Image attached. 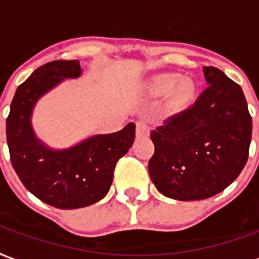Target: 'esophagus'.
Listing matches in <instances>:
<instances>
[{"instance_id": "obj_1", "label": "esophagus", "mask_w": 259, "mask_h": 259, "mask_svg": "<svg viewBox=\"0 0 259 259\" xmlns=\"http://www.w3.org/2000/svg\"><path fill=\"white\" fill-rule=\"evenodd\" d=\"M149 135V126L147 120L140 119L136 122V136L137 137H145Z\"/></svg>"}]
</instances>
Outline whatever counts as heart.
Wrapping results in <instances>:
<instances>
[{
    "label": "heart",
    "instance_id": "heart-1",
    "mask_svg": "<svg viewBox=\"0 0 259 259\" xmlns=\"http://www.w3.org/2000/svg\"><path fill=\"white\" fill-rule=\"evenodd\" d=\"M170 89L172 91H170L168 107L173 111L183 110L184 107H187L195 93V85L192 83V81L183 79L178 82V76L173 75V74L156 76L151 85V91L154 95H163Z\"/></svg>",
    "mask_w": 259,
    "mask_h": 259
}]
</instances>
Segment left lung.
<instances>
[{
    "instance_id": "1",
    "label": "left lung",
    "mask_w": 259,
    "mask_h": 259,
    "mask_svg": "<svg viewBox=\"0 0 259 259\" xmlns=\"http://www.w3.org/2000/svg\"><path fill=\"white\" fill-rule=\"evenodd\" d=\"M207 88L196 103L151 132L149 176L176 200H203L229 187L244 167L251 116L240 86L215 67H203Z\"/></svg>"
}]
</instances>
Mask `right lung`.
<instances>
[{"instance_id":"add662e5","label":"right lung","mask_w":259,"mask_h":259,"mask_svg":"<svg viewBox=\"0 0 259 259\" xmlns=\"http://www.w3.org/2000/svg\"><path fill=\"white\" fill-rule=\"evenodd\" d=\"M78 60L47 63L17 88L7 119L11 162L23 185L53 207L91 206L110 191L114 168L135 141L136 124L130 122L111 135H95L70 148L55 149L42 143L32 129L34 107L64 79L78 78Z\"/></svg>"}]
</instances>
